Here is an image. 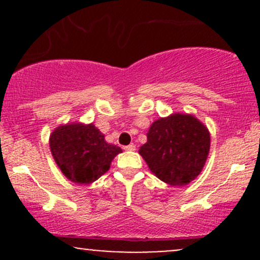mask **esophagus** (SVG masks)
Returning a JSON list of instances; mask_svg holds the SVG:
<instances>
[{
    "label": "esophagus",
    "mask_w": 260,
    "mask_h": 260,
    "mask_svg": "<svg viewBox=\"0 0 260 260\" xmlns=\"http://www.w3.org/2000/svg\"><path fill=\"white\" fill-rule=\"evenodd\" d=\"M123 149H124V150H128V151H133V150H136V145H134V144L124 145Z\"/></svg>",
    "instance_id": "34e87169"
}]
</instances>
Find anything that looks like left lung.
<instances>
[{
    "label": "left lung",
    "mask_w": 260,
    "mask_h": 260,
    "mask_svg": "<svg viewBox=\"0 0 260 260\" xmlns=\"http://www.w3.org/2000/svg\"><path fill=\"white\" fill-rule=\"evenodd\" d=\"M139 154L161 181L184 186L201 174L210 149L208 128L192 115L174 113L150 126Z\"/></svg>",
    "instance_id": "obj_1"
}]
</instances>
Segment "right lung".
Wrapping results in <instances>:
<instances>
[{
	"label": "right lung",
	"instance_id": "add662e5",
	"mask_svg": "<svg viewBox=\"0 0 260 260\" xmlns=\"http://www.w3.org/2000/svg\"><path fill=\"white\" fill-rule=\"evenodd\" d=\"M50 149L62 174L70 181L89 184L110 169L121 148L105 142L94 124L59 126L50 137Z\"/></svg>",
	"mask_w": 260,
	"mask_h": 260
}]
</instances>
